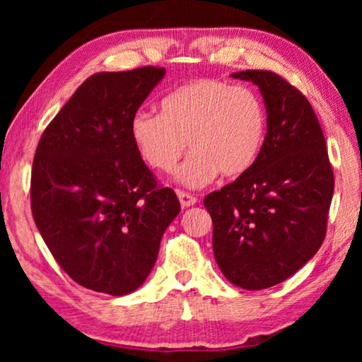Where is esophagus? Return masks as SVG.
Wrapping results in <instances>:
<instances>
[{
  "label": "esophagus",
  "mask_w": 362,
  "mask_h": 362,
  "mask_svg": "<svg viewBox=\"0 0 362 362\" xmlns=\"http://www.w3.org/2000/svg\"><path fill=\"white\" fill-rule=\"evenodd\" d=\"M177 197H180V202L182 207H189V206H194L197 202V197H194L189 192H185V191H177Z\"/></svg>",
  "instance_id": "1"
}]
</instances>
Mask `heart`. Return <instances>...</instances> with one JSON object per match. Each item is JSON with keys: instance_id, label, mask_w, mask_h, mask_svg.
Masks as SVG:
<instances>
[{"instance_id": "1", "label": "heart", "mask_w": 362, "mask_h": 362, "mask_svg": "<svg viewBox=\"0 0 362 362\" xmlns=\"http://www.w3.org/2000/svg\"><path fill=\"white\" fill-rule=\"evenodd\" d=\"M267 130L269 113L259 93L219 78L187 82L163 98L161 113L140 110L130 122L138 153L156 171H175L189 145L192 153L176 175L187 187L206 186L219 173L239 177L250 171Z\"/></svg>"}]
</instances>
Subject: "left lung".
I'll return each instance as SVG.
<instances>
[{
	"mask_svg": "<svg viewBox=\"0 0 362 362\" xmlns=\"http://www.w3.org/2000/svg\"><path fill=\"white\" fill-rule=\"evenodd\" d=\"M234 78L259 86L269 130L245 175L204 197L212 250L227 280L264 290L298 272L323 244L334 176L323 130L298 88L272 71Z\"/></svg>",
	"mask_w": 362,
	"mask_h": 362,
	"instance_id": "obj_1",
	"label": "left lung"
}]
</instances>
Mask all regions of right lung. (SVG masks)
<instances>
[{
    "mask_svg": "<svg viewBox=\"0 0 362 362\" xmlns=\"http://www.w3.org/2000/svg\"><path fill=\"white\" fill-rule=\"evenodd\" d=\"M165 69L93 74L46 127L31 171L37 230L61 269L88 290L128 295L155 265L181 206L158 185L130 122Z\"/></svg>",
    "mask_w": 362,
    "mask_h": 362,
    "instance_id": "add662e5",
    "label": "right lung"
}]
</instances>
